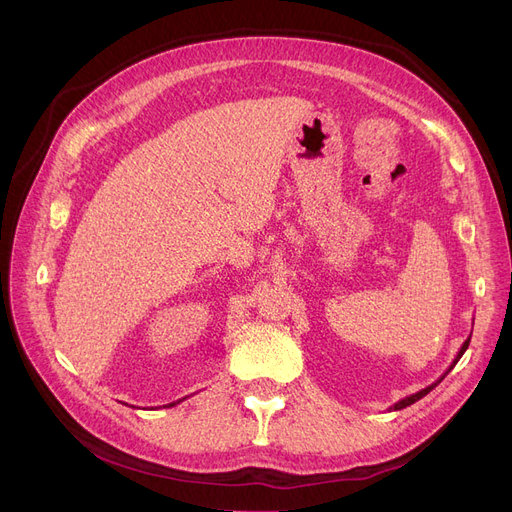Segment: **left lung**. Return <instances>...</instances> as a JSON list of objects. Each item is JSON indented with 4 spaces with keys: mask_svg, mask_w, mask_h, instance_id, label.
<instances>
[{
    "mask_svg": "<svg viewBox=\"0 0 512 512\" xmlns=\"http://www.w3.org/2000/svg\"><path fill=\"white\" fill-rule=\"evenodd\" d=\"M469 342H471V336H469V338H467V340L463 342V346H461V351H459V353H456V357H454L452 365H450V367L446 369V373H448V371H450V369H452V367H454L456 363H459V359H461V357L465 355V351H467V348H469ZM446 373L442 375V378H440V380H436V382H434L432 386H427V388H423V390H419V392H415V394H411V396H405V398H402V400H398L394 407H390V411H400V409H405V407H411V405H413V402H417L419 398H423L425 394H429V392H432V390H434V388H436V386H438V384H440V382H442V380L446 378Z\"/></svg>",
    "mask_w": 512,
    "mask_h": 512,
    "instance_id": "left-lung-1",
    "label": "left lung"
}]
</instances>
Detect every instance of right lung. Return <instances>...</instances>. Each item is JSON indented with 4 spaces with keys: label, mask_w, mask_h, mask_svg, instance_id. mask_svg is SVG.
<instances>
[{
    "label": "right lung",
    "mask_w": 512,
    "mask_h": 512,
    "mask_svg": "<svg viewBox=\"0 0 512 512\" xmlns=\"http://www.w3.org/2000/svg\"><path fill=\"white\" fill-rule=\"evenodd\" d=\"M178 402H180V400H178ZM174 405H176V402H170V405H166V407H174Z\"/></svg>",
    "instance_id": "add662e5"
}]
</instances>
